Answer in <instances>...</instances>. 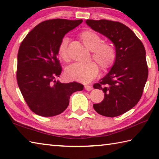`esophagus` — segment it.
Wrapping results in <instances>:
<instances>
[{"instance_id":"1","label":"esophagus","mask_w":159,"mask_h":159,"mask_svg":"<svg viewBox=\"0 0 159 159\" xmlns=\"http://www.w3.org/2000/svg\"><path fill=\"white\" fill-rule=\"evenodd\" d=\"M85 89L86 90H88V91H90V90H92V87H91L90 85H85Z\"/></svg>"}]
</instances>
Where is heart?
Here are the masks:
<instances>
[{"label":"heart","mask_w":159,"mask_h":159,"mask_svg":"<svg viewBox=\"0 0 159 159\" xmlns=\"http://www.w3.org/2000/svg\"><path fill=\"white\" fill-rule=\"evenodd\" d=\"M80 39L86 48L92 51L93 58L102 69L109 68L114 62L116 50L109 43H102V38L92 31L86 30L80 34ZM68 39L64 38L58 48V55L64 61L69 60ZM97 64L74 63L66 69L65 74L68 79L83 83H88L95 79L98 74Z\"/></svg>","instance_id":"heart-1"}]
</instances>
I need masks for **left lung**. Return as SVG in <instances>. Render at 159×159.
<instances>
[{
    "label": "left lung",
    "instance_id": "left-lung-1",
    "mask_svg": "<svg viewBox=\"0 0 159 159\" xmlns=\"http://www.w3.org/2000/svg\"><path fill=\"white\" fill-rule=\"evenodd\" d=\"M87 25L104 35L114 45L116 59L105 76L94 88L104 93L100 103L93 108L100 115L115 117L138 104L148 77L146 51L134 32L123 24L107 20H87Z\"/></svg>",
    "mask_w": 159,
    "mask_h": 159
}]
</instances>
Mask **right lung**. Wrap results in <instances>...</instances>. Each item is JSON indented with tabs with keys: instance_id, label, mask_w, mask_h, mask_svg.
Wrapping results in <instances>:
<instances>
[{
	"instance_id": "obj_1",
	"label": "right lung",
	"mask_w": 159,
	"mask_h": 159,
	"mask_svg": "<svg viewBox=\"0 0 159 159\" xmlns=\"http://www.w3.org/2000/svg\"><path fill=\"white\" fill-rule=\"evenodd\" d=\"M82 21H44L21 42L17 55V83L26 104L37 115L49 117L61 114L68 107L71 94L83 89L80 83L55 80L61 72L57 57L59 45L64 35Z\"/></svg>"
}]
</instances>
